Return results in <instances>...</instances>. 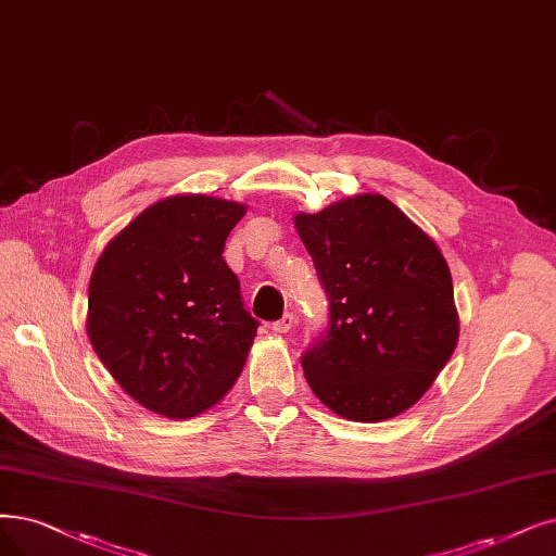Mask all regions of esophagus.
Here are the masks:
<instances>
[{
  "instance_id": "obj_1",
  "label": "esophagus",
  "mask_w": 556,
  "mask_h": 556,
  "mask_svg": "<svg viewBox=\"0 0 556 556\" xmlns=\"http://www.w3.org/2000/svg\"><path fill=\"white\" fill-rule=\"evenodd\" d=\"M294 326H296V317L292 313H287L278 321H274L271 328H274V332H280V336H282V332H290Z\"/></svg>"
}]
</instances>
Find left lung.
<instances>
[{"instance_id": "left-lung-1", "label": "left lung", "mask_w": 556, "mask_h": 556, "mask_svg": "<svg viewBox=\"0 0 556 556\" xmlns=\"http://www.w3.org/2000/svg\"><path fill=\"white\" fill-rule=\"evenodd\" d=\"M294 226L328 296V328L303 374L321 404L353 421L408 410L458 342L450 266L435 241L379 193H361Z\"/></svg>"}]
</instances>
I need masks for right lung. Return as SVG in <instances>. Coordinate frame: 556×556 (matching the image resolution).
Instances as JSON below:
<instances>
[{"mask_svg": "<svg viewBox=\"0 0 556 556\" xmlns=\"http://www.w3.org/2000/svg\"><path fill=\"white\" fill-rule=\"evenodd\" d=\"M247 205L187 193L143 210L106 243L88 282L86 332L143 408L189 419L224 399L257 321L224 260Z\"/></svg>", "mask_w": 556, "mask_h": 556, "instance_id": "add662e5", "label": "right lung"}]
</instances>
